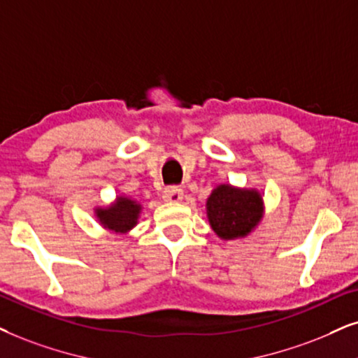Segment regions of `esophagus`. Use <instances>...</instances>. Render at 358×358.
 <instances>
[{
    "mask_svg": "<svg viewBox=\"0 0 358 358\" xmlns=\"http://www.w3.org/2000/svg\"><path fill=\"white\" fill-rule=\"evenodd\" d=\"M182 198H183L182 188H178V187H166L164 189V200L165 201L178 203V201H182Z\"/></svg>",
    "mask_w": 358,
    "mask_h": 358,
    "instance_id": "obj_1",
    "label": "esophagus"
}]
</instances>
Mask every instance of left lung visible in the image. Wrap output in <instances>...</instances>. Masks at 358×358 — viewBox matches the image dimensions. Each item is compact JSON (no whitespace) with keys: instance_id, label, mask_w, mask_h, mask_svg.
<instances>
[{"instance_id":"obj_1","label":"left lung","mask_w":358,"mask_h":358,"mask_svg":"<svg viewBox=\"0 0 358 358\" xmlns=\"http://www.w3.org/2000/svg\"><path fill=\"white\" fill-rule=\"evenodd\" d=\"M213 231L223 239L246 236L262 218V200L255 189L220 185L206 201Z\"/></svg>"}]
</instances>
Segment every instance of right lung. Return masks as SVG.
Returning <instances> with one entry per match:
<instances>
[{
	"instance_id": "right-lung-1",
	"label": "right lung",
	"mask_w": 358,
	"mask_h": 358,
	"mask_svg": "<svg viewBox=\"0 0 358 358\" xmlns=\"http://www.w3.org/2000/svg\"><path fill=\"white\" fill-rule=\"evenodd\" d=\"M97 218L103 228L115 233H127L137 224L140 205L129 198H117V201L108 208L97 210Z\"/></svg>"
}]
</instances>
